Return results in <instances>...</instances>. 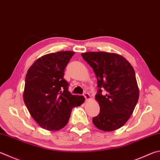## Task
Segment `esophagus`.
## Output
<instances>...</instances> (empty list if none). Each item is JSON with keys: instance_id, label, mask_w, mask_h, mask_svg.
I'll use <instances>...</instances> for the list:
<instances>
[{"instance_id": "esophagus-1", "label": "esophagus", "mask_w": 160, "mask_h": 160, "mask_svg": "<svg viewBox=\"0 0 160 160\" xmlns=\"http://www.w3.org/2000/svg\"><path fill=\"white\" fill-rule=\"evenodd\" d=\"M83 96H84V97H85L86 101H89V100L91 99V97H90V95H89V94L88 92H85V93H84Z\"/></svg>"}]
</instances>
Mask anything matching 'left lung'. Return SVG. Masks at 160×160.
Masks as SVG:
<instances>
[{
	"label": "left lung",
	"instance_id": "1",
	"mask_svg": "<svg viewBox=\"0 0 160 160\" xmlns=\"http://www.w3.org/2000/svg\"><path fill=\"white\" fill-rule=\"evenodd\" d=\"M81 55L97 78L98 89L95 99L99 104L100 112L92 118L93 123L105 132L120 129L131 117L139 97L132 66L115 53L88 52ZM103 88L106 92L102 94Z\"/></svg>",
	"mask_w": 160,
	"mask_h": 160
}]
</instances>
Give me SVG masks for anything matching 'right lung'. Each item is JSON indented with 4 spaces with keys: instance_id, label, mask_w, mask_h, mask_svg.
I'll use <instances>...</instances> for the list:
<instances>
[{
    "instance_id": "1",
    "label": "right lung",
    "mask_w": 160,
    "mask_h": 160,
    "mask_svg": "<svg viewBox=\"0 0 160 160\" xmlns=\"http://www.w3.org/2000/svg\"><path fill=\"white\" fill-rule=\"evenodd\" d=\"M74 52L62 51L38 59L27 71L23 98L35 121L46 130L58 131L67 124L71 110L85 101L72 95L63 78Z\"/></svg>"
}]
</instances>
